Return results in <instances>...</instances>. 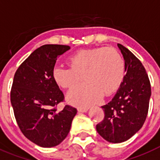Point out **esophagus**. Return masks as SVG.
Instances as JSON below:
<instances>
[{
	"label": "esophagus",
	"mask_w": 160,
	"mask_h": 160,
	"mask_svg": "<svg viewBox=\"0 0 160 160\" xmlns=\"http://www.w3.org/2000/svg\"><path fill=\"white\" fill-rule=\"evenodd\" d=\"M88 110V108H78V111L80 112H86Z\"/></svg>",
	"instance_id": "esophagus-1"
}]
</instances>
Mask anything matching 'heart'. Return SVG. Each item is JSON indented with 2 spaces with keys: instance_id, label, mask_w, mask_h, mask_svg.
Returning a JSON list of instances; mask_svg holds the SVG:
<instances>
[{
  "instance_id": "obj_1",
  "label": "heart",
  "mask_w": 160,
  "mask_h": 160,
  "mask_svg": "<svg viewBox=\"0 0 160 160\" xmlns=\"http://www.w3.org/2000/svg\"><path fill=\"white\" fill-rule=\"evenodd\" d=\"M70 67L58 65L53 69L56 82L63 88H72L68 100L74 105L87 107L108 97L119 88L124 78V62L112 48H89L78 51L68 58Z\"/></svg>"
}]
</instances>
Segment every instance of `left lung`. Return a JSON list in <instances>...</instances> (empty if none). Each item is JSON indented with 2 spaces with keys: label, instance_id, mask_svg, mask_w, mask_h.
Listing matches in <instances>:
<instances>
[{
  "label": "left lung",
  "instance_id": "obj_1",
  "mask_svg": "<svg viewBox=\"0 0 160 160\" xmlns=\"http://www.w3.org/2000/svg\"><path fill=\"white\" fill-rule=\"evenodd\" d=\"M125 63L126 75L111 101L102 106L104 118L98 133L110 143H122L135 134L145 122L151 96L150 82L141 62L128 48L118 44Z\"/></svg>",
  "mask_w": 160,
  "mask_h": 160
}]
</instances>
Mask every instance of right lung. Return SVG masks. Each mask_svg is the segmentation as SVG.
I'll use <instances>...</instances> for the list:
<instances>
[{
  "label": "right lung",
  "instance_id": "1",
  "mask_svg": "<svg viewBox=\"0 0 160 160\" xmlns=\"http://www.w3.org/2000/svg\"><path fill=\"white\" fill-rule=\"evenodd\" d=\"M69 49L66 45L42 46L20 65L13 79L11 102L17 124L26 138L43 148L58 145L66 138L77 113L69 105L62 111L56 108L64 95L53 69L58 57Z\"/></svg>",
  "mask_w": 160,
  "mask_h": 160
}]
</instances>
